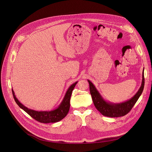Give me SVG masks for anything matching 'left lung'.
<instances>
[{"label":"left lung","instance_id":"obj_1","mask_svg":"<svg viewBox=\"0 0 152 152\" xmlns=\"http://www.w3.org/2000/svg\"><path fill=\"white\" fill-rule=\"evenodd\" d=\"M144 70L142 72V79L140 88L135 96L126 102L120 103H111L105 101L97 90L95 86L89 80L90 91L94 104L96 109L104 116L109 117H119L126 115L132 110L140 96L141 95L144 86Z\"/></svg>","mask_w":152,"mask_h":152}]
</instances>
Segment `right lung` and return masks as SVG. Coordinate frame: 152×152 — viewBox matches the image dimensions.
<instances>
[{
    "mask_svg": "<svg viewBox=\"0 0 152 152\" xmlns=\"http://www.w3.org/2000/svg\"><path fill=\"white\" fill-rule=\"evenodd\" d=\"M77 83V82H76L70 86L66 94H65V96L60 105L56 109L50 111H37L35 110L28 109L27 107L25 106L18 100L15 96L14 92L12 89V92L14 99L18 106L23 110H24L26 113H27L34 119L40 123H55L59 121L67 115L70 106V97L72 94V91Z\"/></svg>",
    "mask_w": 152,
    "mask_h": 152,
    "instance_id": "right-lung-1",
    "label": "right lung"
}]
</instances>
